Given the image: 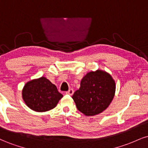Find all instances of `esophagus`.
Instances as JSON below:
<instances>
[{
  "mask_svg": "<svg viewBox=\"0 0 148 148\" xmlns=\"http://www.w3.org/2000/svg\"><path fill=\"white\" fill-rule=\"evenodd\" d=\"M66 94L69 95H72L74 94V90L73 89H69L68 91L66 92Z\"/></svg>",
  "mask_w": 148,
  "mask_h": 148,
  "instance_id": "34e87169",
  "label": "esophagus"
}]
</instances>
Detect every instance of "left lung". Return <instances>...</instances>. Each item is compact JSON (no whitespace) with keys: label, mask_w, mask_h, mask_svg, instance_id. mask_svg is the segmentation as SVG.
Returning a JSON list of instances; mask_svg holds the SVG:
<instances>
[{"label":"left lung","mask_w":148,"mask_h":148,"mask_svg":"<svg viewBox=\"0 0 148 148\" xmlns=\"http://www.w3.org/2000/svg\"><path fill=\"white\" fill-rule=\"evenodd\" d=\"M115 82L106 71H91L83 77L81 87L74 93L78 110L86 116H92L106 110L115 96Z\"/></svg>","instance_id":"1"}]
</instances>
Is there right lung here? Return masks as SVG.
Here are the masks:
<instances>
[{
  "mask_svg": "<svg viewBox=\"0 0 148 148\" xmlns=\"http://www.w3.org/2000/svg\"><path fill=\"white\" fill-rule=\"evenodd\" d=\"M62 97L56 86L44 76L27 82L22 90V98L25 104L37 112L53 109Z\"/></svg>",
  "mask_w": 148,
  "mask_h": 148,
  "instance_id": "right-lung-1",
  "label": "right lung"
}]
</instances>
